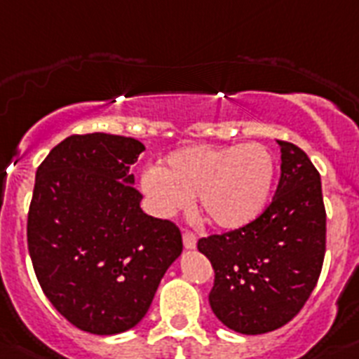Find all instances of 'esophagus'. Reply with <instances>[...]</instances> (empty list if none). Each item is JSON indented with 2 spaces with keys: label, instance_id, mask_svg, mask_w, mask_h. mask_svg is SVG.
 Segmentation results:
<instances>
[{
  "label": "esophagus",
  "instance_id": "34e87169",
  "mask_svg": "<svg viewBox=\"0 0 359 359\" xmlns=\"http://www.w3.org/2000/svg\"><path fill=\"white\" fill-rule=\"evenodd\" d=\"M183 245H185L187 250H194L196 248V235L192 231H185L183 233Z\"/></svg>",
  "mask_w": 359,
  "mask_h": 359
}]
</instances>
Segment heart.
<instances>
[{
  "label": "heart",
  "instance_id": "obj_1",
  "mask_svg": "<svg viewBox=\"0 0 359 359\" xmlns=\"http://www.w3.org/2000/svg\"><path fill=\"white\" fill-rule=\"evenodd\" d=\"M273 180V158L260 144H187L144 174L143 189L158 215H174L196 194L198 211L211 226L236 229L264 211Z\"/></svg>",
  "mask_w": 359,
  "mask_h": 359
}]
</instances>
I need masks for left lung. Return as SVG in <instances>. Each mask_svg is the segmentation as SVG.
<instances>
[{
  "label": "left lung",
  "mask_w": 359,
  "mask_h": 359,
  "mask_svg": "<svg viewBox=\"0 0 359 359\" xmlns=\"http://www.w3.org/2000/svg\"><path fill=\"white\" fill-rule=\"evenodd\" d=\"M275 196L253 222L198 240L211 260L212 312L240 334H266L292 321L313 292L327 244L321 176L306 154L286 141Z\"/></svg>",
  "instance_id": "left-lung-1"
}]
</instances>
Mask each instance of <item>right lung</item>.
<instances>
[{
  "mask_svg": "<svg viewBox=\"0 0 359 359\" xmlns=\"http://www.w3.org/2000/svg\"><path fill=\"white\" fill-rule=\"evenodd\" d=\"M144 144L111 133L69 135L36 170L27 244L46 297L76 328L126 332L182 255L170 220L143 212L130 167Z\"/></svg>",
  "mask_w": 359,
  "mask_h": 359,
  "instance_id": "right-lung-1",
  "label": "right lung"
}]
</instances>
